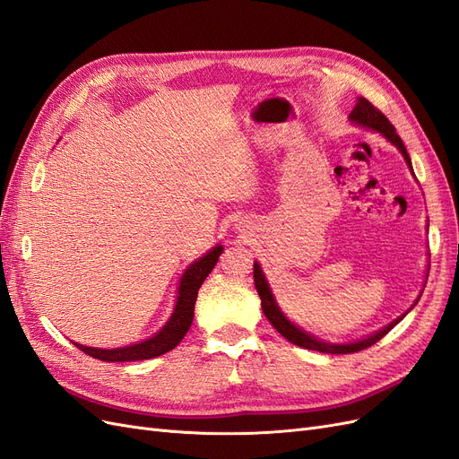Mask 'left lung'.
Instances as JSON below:
<instances>
[{
	"label": "left lung",
	"instance_id": "obj_1",
	"mask_svg": "<svg viewBox=\"0 0 459 459\" xmlns=\"http://www.w3.org/2000/svg\"><path fill=\"white\" fill-rule=\"evenodd\" d=\"M350 121H353V123L359 125V126L373 128V130H377V133H381L388 142L394 143V146L400 150L405 163H408L410 169H411L410 153H408V150H405L402 138L396 134V128L392 126V123L383 115V111H378L369 100H365V98L358 100L356 108H353V111L350 113ZM411 171H413V169H411ZM254 282H255V290H257V294L261 298V309H264L265 317L269 319V323L274 326V329H277L288 340V342H292V344H296L299 348H306V350H317V351H323V353H353V351H359V350L369 348L375 342H378V340H381L385 334H388L392 329H394V326L405 317V313H408V311H405L402 317H398L396 321H392L390 325H386L385 329L377 331L375 334H371L368 338L358 340V342L331 344V342H323V340H317L316 336L307 334L302 329H298L294 323H290V321L284 317V313L279 309L277 302H274V296L271 294V288H269V284L265 281V274H264V271H261L259 264H254Z\"/></svg>",
	"mask_w": 459,
	"mask_h": 459
}]
</instances>
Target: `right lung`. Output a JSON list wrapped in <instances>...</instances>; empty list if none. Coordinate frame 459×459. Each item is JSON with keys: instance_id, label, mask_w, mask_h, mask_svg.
Listing matches in <instances>:
<instances>
[{"instance_id": "add662e5", "label": "right lung", "mask_w": 459, "mask_h": 459, "mask_svg": "<svg viewBox=\"0 0 459 459\" xmlns=\"http://www.w3.org/2000/svg\"><path fill=\"white\" fill-rule=\"evenodd\" d=\"M221 254H222V246H215L213 250H209L198 261H194V264L185 271V274H182L180 279L178 298H177L173 316L165 323L163 329L157 334H153L152 338L143 340V342H138V344L113 348V350L88 348L76 342L74 346L78 350H82L84 353H88V356L101 361H140V359H152L157 356H163L165 351L173 350L188 333L194 319V306H195V298H198L200 286L207 279V274L213 271Z\"/></svg>"}]
</instances>
